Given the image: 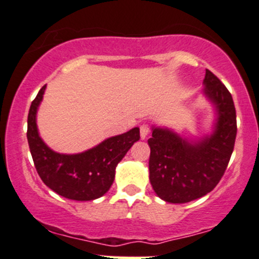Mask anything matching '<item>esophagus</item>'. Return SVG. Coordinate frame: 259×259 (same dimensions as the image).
Wrapping results in <instances>:
<instances>
[{"label": "esophagus", "mask_w": 259, "mask_h": 259, "mask_svg": "<svg viewBox=\"0 0 259 259\" xmlns=\"http://www.w3.org/2000/svg\"><path fill=\"white\" fill-rule=\"evenodd\" d=\"M149 132H151V126L147 123H143L140 125V134H141V139L145 140L148 136Z\"/></svg>", "instance_id": "obj_1"}]
</instances>
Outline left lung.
<instances>
[{
	"instance_id": "8db88e82",
	"label": "left lung",
	"mask_w": 259,
	"mask_h": 259,
	"mask_svg": "<svg viewBox=\"0 0 259 259\" xmlns=\"http://www.w3.org/2000/svg\"><path fill=\"white\" fill-rule=\"evenodd\" d=\"M204 94L214 105L213 133L188 141L166 127H152L149 181L163 200L183 204L204 197L219 185L232 157L236 138V113L232 94L206 70Z\"/></svg>"
}]
</instances>
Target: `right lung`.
<instances>
[{
	"label": "right lung",
	"mask_w": 259,
	"mask_h": 259,
	"mask_svg": "<svg viewBox=\"0 0 259 259\" xmlns=\"http://www.w3.org/2000/svg\"><path fill=\"white\" fill-rule=\"evenodd\" d=\"M46 85L31 102L27 116V142L33 164L40 180L52 191L71 200H94L111 188L116 166L134 142L140 140V129L113 136L78 154L54 152L39 138L36 113L43 99Z\"/></svg>",
	"instance_id": "right-lung-1"
}]
</instances>
